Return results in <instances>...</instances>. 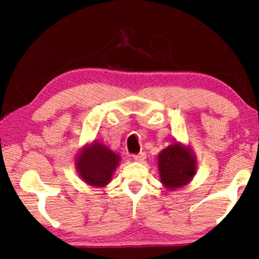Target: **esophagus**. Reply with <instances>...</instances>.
I'll return each instance as SVG.
<instances>
[{
	"mask_svg": "<svg viewBox=\"0 0 259 259\" xmlns=\"http://www.w3.org/2000/svg\"><path fill=\"white\" fill-rule=\"evenodd\" d=\"M134 159L135 161H138V162H142L146 159V154L144 152H140L138 154H135L134 155Z\"/></svg>",
	"mask_w": 259,
	"mask_h": 259,
	"instance_id": "obj_1",
	"label": "esophagus"
}]
</instances>
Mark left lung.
<instances>
[{"mask_svg":"<svg viewBox=\"0 0 259 259\" xmlns=\"http://www.w3.org/2000/svg\"><path fill=\"white\" fill-rule=\"evenodd\" d=\"M160 178L169 190L185 186L196 171V161L191 150L175 143L159 154Z\"/></svg>","mask_w":259,"mask_h":259,"instance_id":"1","label":"left lung"}]
</instances>
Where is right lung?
Instances as JSON below:
<instances>
[{
    "mask_svg": "<svg viewBox=\"0 0 259 259\" xmlns=\"http://www.w3.org/2000/svg\"><path fill=\"white\" fill-rule=\"evenodd\" d=\"M120 156L103 144L95 143L84 148L76 160V168L87 184L103 187L112 179Z\"/></svg>",
    "mask_w": 259,
    "mask_h": 259,
    "instance_id": "right-lung-1",
    "label": "right lung"
}]
</instances>
